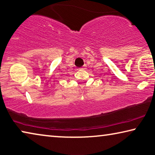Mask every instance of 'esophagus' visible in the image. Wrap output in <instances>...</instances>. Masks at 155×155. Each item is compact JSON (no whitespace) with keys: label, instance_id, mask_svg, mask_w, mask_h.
<instances>
[{"label":"esophagus","instance_id":"esophagus-1","mask_svg":"<svg viewBox=\"0 0 155 155\" xmlns=\"http://www.w3.org/2000/svg\"><path fill=\"white\" fill-rule=\"evenodd\" d=\"M80 70H85L86 69V65H84V66H83L82 68H79Z\"/></svg>","mask_w":155,"mask_h":155}]
</instances>
